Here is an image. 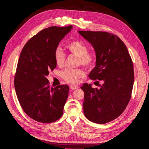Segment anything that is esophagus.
<instances>
[{
	"label": "esophagus",
	"mask_w": 149,
	"mask_h": 149,
	"mask_svg": "<svg viewBox=\"0 0 149 149\" xmlns=\"http://www.w3.org/2000/svg\"><path fill=\"white\" fill-rule=\"evenodd\" d=\"M70 89L71 90H75V89H77L79 88V86L78 85H74V84H73V85H71L70 86Z\"/></svg>",
	"instance_id": "34e87169"
}]
</instances>
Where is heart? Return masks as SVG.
Listing matches in <instances>:
<instances>
[{
  "instance_id": "b5f03b06",
  "label": "heart",
  "mask_w": 149,
  "mask_h": 149,
  "mask_svg": "<svg viewBox=\"0 0 149 149\" xmlns=\"http://www.w3.org/2000/svg\"><path fill=\"white\" fill-rule=\"evenodd\" d=\"M66 49L73 55L78 57V64L86 67L91 66L94 61V55L89 53L86 45L80 41H73L66 45ZM56 64L61 66L64 65L65 55L60 48H57L54 53ZM84 71L81 69H67L62 71L61 75L66 81L71 83H78L79 79L84 77Z\"/></svg>"
}]
</instances>
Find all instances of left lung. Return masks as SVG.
Listing matches in <instances>:
<instances>
[{
  "label": "left lung",
  "instance_id": "8db88e82",
  "mask_svg": "<svg viewBox=\"0 0 149 149\" xmlns=\"http://www.w3.org/2000/svg\"><path fill=\"white\" fill-rule=\"evenodd\" d=\"M91 44L96 53V66L91 79L103 81L100 89L84 83V114L94 123L106 124L123 113L131 97L134 75L131 58L123 42L105 31H78ZM98 82V81H96Z\"/></svg>",
  "mask_w": 149,
  "mask_h": 149
}]
</instances>
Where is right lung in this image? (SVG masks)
Wrapping results in <instances>:
<instances>
[{"mask_svg":"<svg viewBox=\"0 0 149 149\" xmlns=\"http://www.w3.org/2000/svg\"><path fill=\"white\" fill-rule=\"evenodd\" d=\"M73 26L43 29L26 42L21 52L14 79L18 100L33 120L50 123L63 115L69 86L50 88L47 76L56 67L54 53Z\"/></svg>","mask_w":149,"mask_h":149,"instance_id":"obj_1","label":"right lung"}]
</instances>
